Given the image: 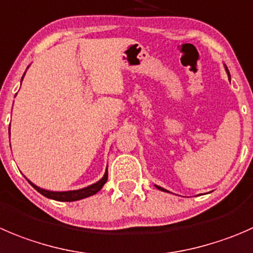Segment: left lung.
<instances>
[{"mask_svg":"<svg viewBox=\"0 0 253 253\" xmlns=\"http://www.w3.org/2000/svg\"><path fill=\"white\" fill-rule=\"evenodd\" d=\"M225 68H226V67H225ZM226 72H227V74H229V70H227V68H226ZM229 77H230V74H229ZM156 186H157V188H158V189H159V190H162V192H167V193H169V192H168V190H166V189L161 188V186H158V185H156Z\"/></svg>","mask_w":253,"mask_h":253,"instance_id":"8db88e82","label":"left lung"}]
</instances>
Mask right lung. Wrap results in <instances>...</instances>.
<instances>
[{"label":"right lung","instance_id":"add662e5","mask_svg":"<svg viewBox=\"0 0 253 253\" xmlns=\"http://www.w3.org/2000/svg\"><path fill=\"white\" fill-rule=\"evenodd\" d=\"M23 77H22V80H23ZM107 176H109V174H107V169H106L104 176H102L99 181H96L95 184H91V185L86 186V188L79 189V190H69V192H50V190H45V189H42L39 188V186L34 185L32 181L29 180L28 181L31 183V185L36 189L37 192H39L45 198H49V199H53V200H58V202H75V200L84 199V198L91 197V195L96 194L100 189L104 186V184L107 181Z\"/></svg>","mask_w":253,"mask_h":253}]
</instances>
